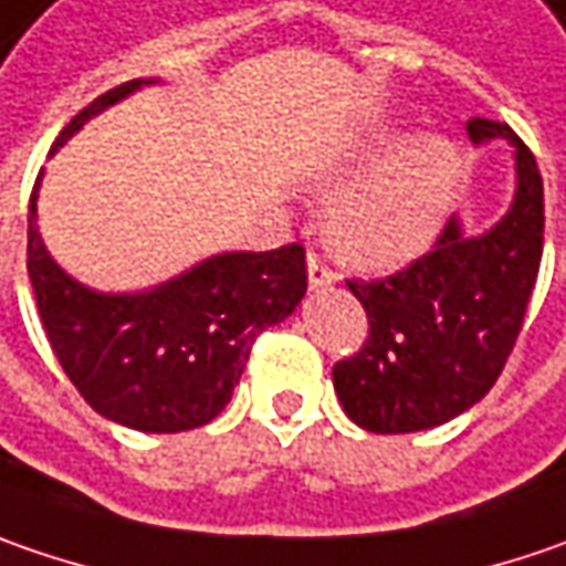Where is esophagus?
I'll list each match as a JSON object with an SVG mask.
<instances>
[{"label":"esophagus","instance_id":"1","mask_svg":"<svg viewBox=\"0 0 566 566\" xmlns=\"http://www.w3.org/2000/svg\"><path fill=\"white\" fill-rule=\"evenodd\" d=\"M307 279L310 287H329L335 282V272H332V265H326V259L319 256V253H307Z\"/></svg>","mask_w":566,"mask_h":566}]
</instances>
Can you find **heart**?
<instances>
[{
    "instance_id": "obj_1",
    "label": "heart",
    "mask_w": 566,
    "mask_h": 566,
    "mask_svg": "<svg viewBox=\"0 0 566 566\" xmlns=\"http://www.w3.org/2000/svg\"><path fill=\"white\" fill-rule=\"evenodd\" d=\"M459 155L447 138H421L338 199L329 237L360 269H396L421 256L453 202Z\"/></svg>"
}]
</instances>
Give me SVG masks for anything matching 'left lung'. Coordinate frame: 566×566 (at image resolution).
I'll return each instance as SVG.
<instances>
[{"mask_svg": "<svg viewBox=\"0 0 566 566\" xmlns=\"http://www.w3.org/2000/svg\"><path fill=\"white\" fill-rule=\"evenodd\" d=\"M475 145L506 138L516 196L481 237L450 218L408 269L348 287L367 310V342L332 367L338 402L357 428L411 433L447 424L497 382L526 319L545 243V189L535 155L506 123L469 119Z\"/></svg>", "mask_w": 566, "mask_h": 566, "instance_id": "left-lung-1", "label": "left lung"}]
</instances>
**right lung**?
Here are the masks:
<instances>
[{
  "instance_id": "obj_1",
  "label": "right lung",
  "mask_w": 566,
  "mask_h": 566,
  "mask_svg": "<svg viewBox=\"0 0 566 566\" xmlns=\"http://www.w3.org/2000/svg\"><path fill=\"white\" fill-rule=\"evenodd\" d=\"M142 82L111 87L53 142L50 155ZM28 209V275L50 348L87 406L116 424L177 433L209 424L234 396L259 332L287 319L307 291L301 243L265 253H221L138 294H101L69 279Z\"/></svg>"
}]
</instances>
